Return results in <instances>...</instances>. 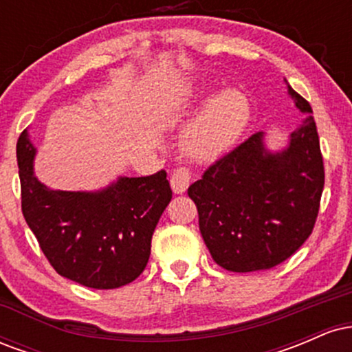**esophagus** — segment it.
Wrapping results in <instances>:
<instances>
[{
    "mask_svg": "<svg viewBox=\"0 0 352 352\" xmlns=\"http://www.w3.org/2000/svg\"><path fill=\"white\" fill-rule=\"evenodd\" d=\"M190 179H192V172L188 167H179L172 172L170 185L175 193H184L188 188Z\"/></svg>",
    "mask_w": 352,
    "mask_h": 352,
    "instance_id": "esophagus-1",
    "label": "esophagus"
}]
</instances>
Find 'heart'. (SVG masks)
<instances>
[{
	"label": "heart",
	"instance_id": "heart-1",
	"mask_svg": "<svg viewBox=\"0 0 352 352\" xmlns=\"http://www.w3.org/2000/svg\"><path fill=\"white\" fill-rule=\"evenodd\" d=\"M248 104L240 92L220 94L190 122L184 148L192 159L210 160L223 153L243 131Z\"/></svg>",
	"mask_w": 352,
	"mask_h": 352
}]
</instances>
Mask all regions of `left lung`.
<instances>
[{
    "label": "left lung",
    "instance_id": "left-lung-1",
    "mask_svg": "<svg viewBox=\"0 0 352 352\" xmlns=\"http://www.w3.org/2000/svg\"><path fill=\"white\" fill-rule=\"evenodd\" d=\"M302 112L309 102L289 87ZM256 132L217 159L188 187L200 233L228 272L270 270L308 240L324 188V164L313 117L292 134L286 151L270 153Z\"/></svg>",
    "mask_w": 352,
    "mask_h": 352
}]
</instances>
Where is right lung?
<instances>
[{"mask_svg": "<svg viewBox=\"0 0 352 352\" xmlns=\"http://www.w3.org/2000/svg\"><path fill=\"white\" fill-rule=\"evenodd\" d=\"M16 157L24 220L60 276L87 288L114 289L144 272L153 230L172 200L167 172L124 177L98 193L63 192L33 175L34 147L26 131Z\"/></svg>", "mask_w": 352, "mask_h": 352, "instance_id": "1", "label": "right lung"}]
</instances>
